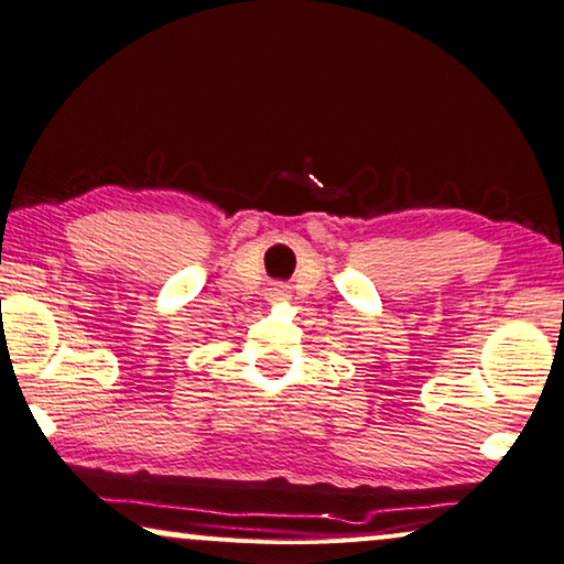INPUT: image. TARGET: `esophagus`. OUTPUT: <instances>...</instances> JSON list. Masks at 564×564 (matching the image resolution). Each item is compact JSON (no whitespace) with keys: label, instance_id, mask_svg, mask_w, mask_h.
I'll list each match as a JSON object with an SVG mask.
<instances>
[{"label":"esophagus","instance_id":"esophagus-1","mask_svg":"<svg viewBox=\"0 0 564 564\" xmlns=\"http://www.w3.org/2000/svg\"><path fill=\"white\" fill-rule=\"evenodd\" d=\"M267 300L270 302L290 300V288L288 284H272V288H267Z\"/></svg>","mask_w":564,"mask_h":564}]
</instances>
